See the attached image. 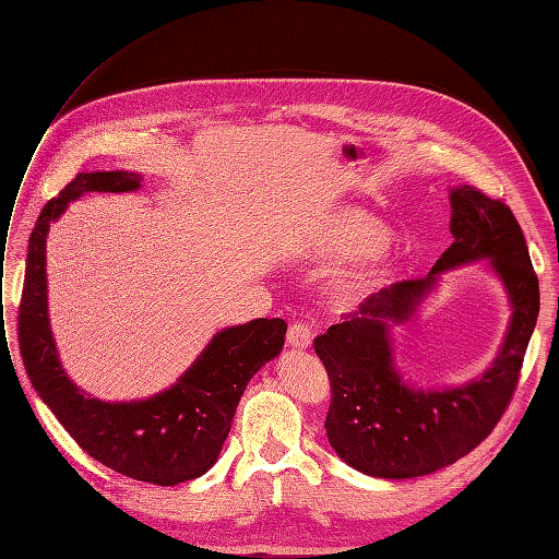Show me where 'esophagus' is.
<instances>
[{"instance_id":"1","label":"esophagus","mask_w":559,"mask_h":559,"mask_svg":"<svg viewBox=\"0 0 559 559\" xmlns=\"http://www.w3.org/2000/svg\"><path fill=\"white\" fill-rule=\"evenodd\" d=\"M286 343L296 349H306L312 343V329L308 321H292L289 331H286Z\"/></svg>"}]
</instances>
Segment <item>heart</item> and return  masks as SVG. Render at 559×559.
Returning a JSON list of instances; mask_svg holds the SVG:
<instances>
[{
  "mask_svg": "<svg viewBox=\"0 0 559 559\" xmlns=\"http://www.w3.org/2000/svg\"><path fill=\"white\" fill-rule=\"evenodd\" d=\"M386 238V230L376 218H370L361 212H341L331 216L326 226L321 228L319 240L312 249V257L321 261H349L366 257L368 251L380 247ZM386 275V261L382 257H370L368 263L354 270L345 280L343 289L347 294H364L373 289Z\"/></svg>",
  "mask_w": 559,
  "mask_h": 559,
  "instance_id": "obj_1",
  "label": "heart"
}]
</instances>
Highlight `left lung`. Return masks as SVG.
Wrapping results in <instances>:
<instances>
[{"mask_svg":"<svg viewBox=\"0 0 559 559\" xmlns=\"http://www.w3.org/2000/svg\"><path fill=\"white\" fill-rule=\"evenodd\" d=\"M454 242L429 277L403 280L370 296L314 337L331 382L326 436L333 450L376 478L427 476L478 448L492 433L518 389L538 317V277L515 214L476 186L450 193ZM492 258L510 289L514 319L496 366L480 380L445 393H415L391 368L386 320L407 318L448 266Z\"/></svg>","mask_w":559,"mask_h":559,"instance_id":"left-lung-1","label":"left lung"}]
</instances>
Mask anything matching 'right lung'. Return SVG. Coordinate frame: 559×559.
<instances>
[{
	"label": "right lung",
	"mask_w": 559,
	"mask_h": 559,
	"mask_svg": "<svg viewBox=\"0 0 559 559\" xmlns=\"http://www.w3.org/2000/svg\"><path fill=\"white\" fill-rule=\"evenodd\" d=\"M140 189V175H76L48 200L29 235L19 345L32 386L79 448L128 478L179 485L200 478L216 462L233 425L235 408L257 370L284 345V319H253L212 337L189 373L167 392L138 403H103L70 382L58 361L46 312L44 249L50 222L81 193H123Z\"/></svg>",
	"instance_id": "obj_1"
}]
</instances>
